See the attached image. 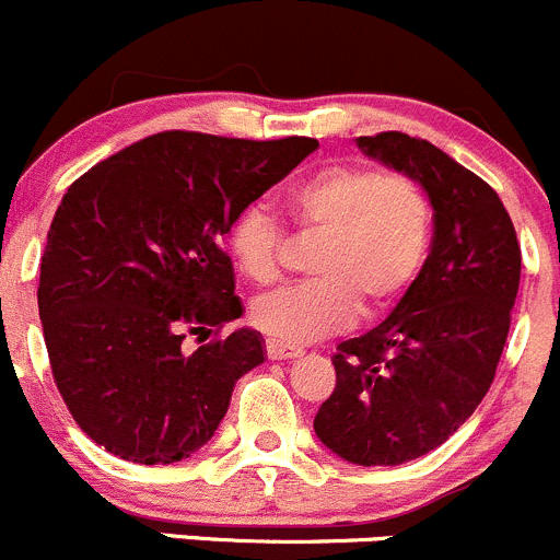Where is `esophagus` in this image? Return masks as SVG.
Masks as SVG:
<instances>
[{"label":"esophagus","instance_id":"1","mask_svg":"<svg viewBox=\"0 0 560 560\" xmlns=\"http://www.w3.org/2000/svg\"><path fill=\"white\" fill-rule=\"evenodd\" d=\"M299 353H302V348L285 346V342H280V340H267V357L272 359V362H282V359H296Z\"/></svg>","mask_w":560,"mask_h":560}]
</instances>
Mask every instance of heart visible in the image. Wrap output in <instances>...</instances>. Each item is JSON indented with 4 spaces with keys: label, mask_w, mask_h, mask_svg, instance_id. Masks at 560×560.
<instances>
[{
    "label": "heart",
    "mask_w": 560,
    "mask_h": 560,
    "mask_svg": "<svg viewBox=\"0 0 560 560\" xmlns=\"http://www.w3.org/2000/svg\"><path fill=\"white\" fill-rule=\"evenodd\" d=\"M293 223L318 234L315 280L278 288L253 302V324L282 342L335 335L357 318L378 315L411 288L430 250L433 207L417 179L384 176L362 165H329L296 182L285 196ZM229 253L253 282L280 272L282 229L261 207H247L229 229Z\"/></svg>",
    "instance_id": "heart-1"
}]
</instances>
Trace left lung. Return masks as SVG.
<instances>
[{
	"instance_id": "8db88e82",
	"label": "left lung",
	"mask_w": 560,
	"mask_h": 560,
	"mask_svg": "<svg viewBox=\"0 0 560 560\" xmlns=\"http://www.w3.org/2000/svg\"><path fill=\"white\" fill-rule=\"evenodd\" d=\"M411 176L433 207V245L392 315L340 342L337 384L313 419L326 450L357 466H400L457 433L495 378L520 288V245L498 192L430 141L357 138Z\"/></svg>"
}]
</instances>
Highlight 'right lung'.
<instances>
[{
    "mask_svg": "<svg viewBox=\"0 0 560 560\" xmlns=\"http://www.w3.org/2000/svg\"><path fill=\"white\" fill-rule=\"evenodd\" d=\"M315 138L245 141L168 130L86 171L65 192L40 264L43 337L75 424L121 460L168 466L196 455L264 362L256 329L207 340L242 315L231 223Z\"/></svg>",
    "mask_w": 560,
    "mask_h": 560,
    "instance_id": "1",
    "label": "right lung"
}]
</instances>
